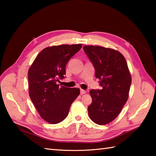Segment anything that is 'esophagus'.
Returning <instances> with one entry per match:
<instances>
[{"label":"esophagus","instance_id":"1","mask_svg":"<svg viewBox=\"0 0 156 156\" xmlns=\"http://www.w3.org/2000/svg\"><path fill=\"white\" fill-rule=\"evenodd\" d=\"M87 93V91L83 90V89H80V94H86Z\"/></svg>","mask_w":156,"mask_h":156}]
</instances>
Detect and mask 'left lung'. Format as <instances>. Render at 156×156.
<instances>
[{
  "label": "left lung",
  "mask_w": 156,
  "mask_h": 156,
  "mask_svg": "<svg viewBox=\"0 0 156 156\" xmlns=\"http://www.w3.org/2000/svg\"><path fill=\"white\" fill-rule=\"evenodd\" d=\"M84 51L93 64L101 90H91L88 106L91 120L100 125L117 118L127 101L131 76L126 59L120 52L102 46L84 45Z\"/></svg>",
  "instance_id": "obj_1"
}]
</instances>
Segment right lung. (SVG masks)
<instances>
[{"instance_id": "1", "label": "right lung", "mask_w": 156, "mask_h": 156, "mask_svg": "<svg viewBox=\"0 0 156 156\" xmlns=\"http://www.w3.org/2000/svg\"><path fill=\"white\" fill-rule=\"evenodd\" d=\"M82 44L48 47L39 53L28 71L29 94L39 115L50 124L67 117L73 102L80 94L78 88L58 84L64 78L69 59L81 49Z\"/></svg>"}]
</instances>
